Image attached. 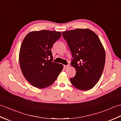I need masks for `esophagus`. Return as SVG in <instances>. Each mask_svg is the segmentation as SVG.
Here are the masks:
<instances>
[{
  "mask_svg": "<svg viewBox=\"0 0 121 121\" xmlns=\"http://www.w3.org/2000/svg\"><path fill=\"white\" fill-rule=\"evenodd\" d=\"M69 66V65H63V66H64V68H68Z\"/></svg>",
  "mask_w": 121,
  "mask_h": 121,
  "instance_id": "esophagus-1",
  "label": "esophagus"
}]
</instances>
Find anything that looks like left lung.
<instances>
[{
	"mask_svg": "<svg viewBox=\"0 0 121 121\" xmlns=\"http://www.w3.org/2000/svg\"><path fill=\"white\" fill-rule=\"evenodd\" d=\"M73 59L71 65L76 75L71 78L72 84L81 91L95 86L103 72L106 53L98 36L92 30L76 29L62 32Z\"/></svg>",
	"mask_w": 121,
	"mask_h": 121,
	"instance_id": "8db88e82",
	"label": "left lung"
}]
</instances>
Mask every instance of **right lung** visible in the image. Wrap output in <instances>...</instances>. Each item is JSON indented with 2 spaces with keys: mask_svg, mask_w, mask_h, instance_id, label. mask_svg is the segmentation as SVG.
<instances>
[{
  "mask_svg": "<svg viewBox=\"0 0 121 121\" xmlns=\"http://www.w3.org/2000/svg\"><path fill=\"white\" fill-rule=\"evenodd\" d=\"M61 36L60 32L42 30L27 34L19 52L20 68L25 79L38 88L52 85L62 71L61 64L53 62L51 49Z\"/></svg>",
  "mask_w": 121,
  "mask_h": 121,
  "instance_id": "obj_1",
  "label": "right lung"
}]
</instances>
